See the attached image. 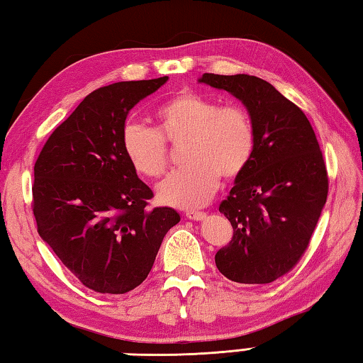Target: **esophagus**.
Masks as SVG:
<instances>
[{
  "label": "esophagus",
  "mask_w": 363,
  "mask_h": 363,
  "mask_svg": "<svg viewBox=\"0 0 363 363\" xmlns=\"http://www.w3.org/2000/svg\"><path fill=\"white\" fill-rule=\"evenodd\" d=\"M186 216H187V219H192V220L206 219V213H203V211H187Z\"/></svg>",
  "instance_id": "obj_1"
}]
</instances>
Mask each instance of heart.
Listing matches in <instances>:
<instances>
[{"mask_svg":"<svg viewBox=\"0 0 363 363\" xmlns=\"http://www.w3.org/2000/svg\"><path fill=\"white\" fill-rule=\"evenodd\" d=\"M155 128L140 122L123 125L121 144L125 159L138 174L159 177L168 164L167 143H182L187 167L171 173L157 187V196L176 208L206 203L220 176L235 179L249 167L255 150V128L240 106H220L196 91H182L154 113Z\"/></svg>","mask_w":363,"mask_h":363,"instance_id":"1","label":"heart"}]
</instances>
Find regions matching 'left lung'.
Returning a JSON list of instances; mask_svg holds the SVG:
<instances>
[{"instance_id": "obj_1", "label": "left lung", "mask_w": 363, "mask_h": 363, "mask_svg": "<svg viewBox=\"0 0 363 363\" xmlns=\"http://www.w3.org/2000/svg\"><path fill=\"white\" fill-rule=\"evenodd\" d=\"M199 82L238 98L255 128L252 160L219 206L233 238L216 267L240 284H268L296 265L318 225L328 192L324 157L303 111L269 82L211 72Z\"/></svg>"}]
</instances>
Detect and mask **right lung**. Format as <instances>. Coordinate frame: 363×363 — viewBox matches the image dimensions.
Instances as JSON below:
<instances>
[{"label": "right lung", "instance_id": "add662e5", "mask_svg": "<svg viewBox=\"0 0 363 363\" xmlns=\"http://www.w3.org/2000/svg\"><path fill=\"white\" fill-rule=\"evenodd\" d=\"M168 76L91 91L54 130L35 163L38 233L85 287L127 294L147 278L164 235L181 220L149 209L154 194L125 159L121 135L130 109Z\"/></svg>", "mask_w": 363, "mask_h": 363}]
</instances>
